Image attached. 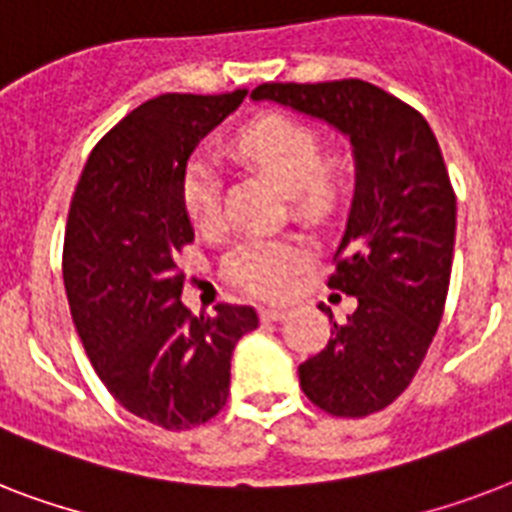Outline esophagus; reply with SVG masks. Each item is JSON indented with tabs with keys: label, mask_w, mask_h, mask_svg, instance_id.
Here are the masks:
<instances>
[{
	"label": "esophagus",
	"mask_w": 512,
	"mask_h": 512,
	"mask_svg": "<svg viewBox=\"0 0 512 512\" xmlns=\"http://www.w3.org/2000/svg\"><path fill=\"white\" fill-rule=\"evenodd\" d=\"M260 319L281 321V319H287V311H284V308H260Z\"/></svg>",
	"instance_id": "esophagus-1"
}]
</instances>
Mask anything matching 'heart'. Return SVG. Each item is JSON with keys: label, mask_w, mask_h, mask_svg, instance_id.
<instances>
[{"label": "heart", "mask_w": 512, "mask_h": 512, "mask_svg": "<svg viewBox=\"0 0 512 512\" xmlns=\"http://www.w3.org/2000/svg\"><path fill=\"white\" fill-rule=\"evenodd\" d=\"M233 148L244 159L265 170L289 193L300 215L321 217L332 212L342 193V162L321 156L319 135L292 116L268 114L247 124L236 135ZM180 201L188 220L199 231H215L223 220L220 175L207 159H191L180 180ZM308 263V244L297 236L279 239H244L225 260V276L247 295L276 300L295 284V276Z\"/></svg>", "instance_id": "obj_1"}]
</instances>
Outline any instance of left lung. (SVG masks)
I'll return each instance as SVG.
<instances>
[{
  "instance_id": "obj_1",
  "label": "left lung",
  "mask_w": 512,
  "mask_h": 512,
  "mask_svg": "<svg viewBox=\"0 0 512 512\" xmlns=\"http://www.w3.org/2000/svg\"><path fill=\"white\" fill-rule=\"evenodd\" d=\"M273 100L321 119L353 146L356 191L329 287L356 297L327 348L300 364V388L335 417L393 404L420 369L444 316L457 199L438 140L420 111L361 79L260 84Z\"/></svg>"
}]
</instances>
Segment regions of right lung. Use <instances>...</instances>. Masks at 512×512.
Here are the masks:
<instances>
[{
    "label": "right lung",
    "mask_w": 512,
    "mask_h": 512,
    "mask_svg": "<svg viewBox=\"0 0 512 512\" xmlns=\"http://www.w3.org/2000/svg\"><path fill=\"white\" fill-rule=\"evenodd\" d=\"M247 98L167 92L124 116L92 148L63 239V284L76 332L119 404L164 430L212 420L228 401L249 305L193 316L177 255L193 241L180 180L193 148Z\"/></svg>",
    "instance_id": "1"
}]
</instances>
